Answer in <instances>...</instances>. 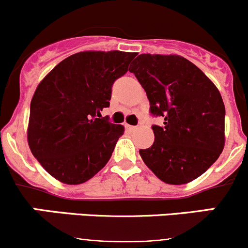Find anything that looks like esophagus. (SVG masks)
Wrapping results in <instances>:
<instances>
[{
  "label": "esophagus",
  "instance_id": "obj_1",
  "mask_svg": "<svg viewBox=\"0 0 248 248\" xmlns=\"http://www.w3.org/2000/svg\"><path fill=\"white\" fill-rule=\"evenodd\" d=\"M126 128L128 129V131H136L137 129V127L136 126H131V124H126Z\"/></svg>",
  "mask_w": 248,
  "mask_h": 248
}]
</instances>
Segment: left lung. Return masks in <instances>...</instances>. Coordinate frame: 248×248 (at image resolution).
I'll return each instance as SVG.
<instances>
[{"mask_svg":"<svg viewBox=\"0 0 248 248\" xmlns=\"http://www.w3.org/2000/svg\"><path fill=\"white\" fill-rule=\"evenodd\" d=\"M129 72L146 92L151 115L164 119L162 126H152L154 144L139 150L142 161L166 184L193 181L223 151L221 93L196 64L177 55L141 54Z\"/></svg>","mask_w":248,"mask_h":248,"instance_id":"left-lung-1","label":"left lung"}]
</instances>
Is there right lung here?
Wrapping results in <instances>:
<instances>
[{
	"label": "right lung",
	"instance_id": "obj_1",
	"mask_svg": "<svg viewBox=\"0 0 248 248\" xmlns=\"http://www.w3.org/2000/svg\"><path fill=\"white\" fill-rule=\"evenodd\" d=\"M136 52L82 51L60 62L37 87L27 140L46 170L67 185L86 182L110 159L124 126L101 111Z\"/></svg>",
	"mask_w": 248,
	"mask_h": 248
}]
</instances>
